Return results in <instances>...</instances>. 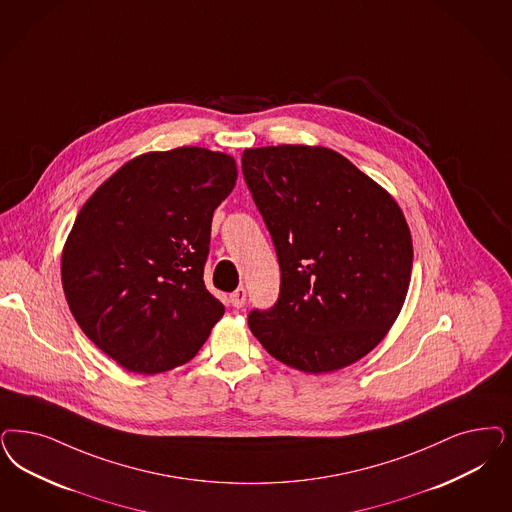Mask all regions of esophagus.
<instances>
[{
	"instance_id": "34e87169",
	"label": "esophagus",
	"mask_w": 512,
	"mask_h": 512,
	"mask_svg": "<svg viewBox=\"0 0 512 512\" xmlns=\"http://www.w3.org/2000/svg\"><path fill=\"white\" fill-rule=\"evenodd\" d=\"M247 293L244 287H238L232 295H230V304L232 308H242L246 304Z\"/></svg>"
}]
</instances>
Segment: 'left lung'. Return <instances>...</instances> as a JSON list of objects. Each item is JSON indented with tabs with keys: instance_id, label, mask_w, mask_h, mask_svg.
Here are the masks:
<instances>
[{
	"instance_id": "obj_1",
	"label": "left lung",
	"mask_w": 512,
	"mask_h": 512,
	"mask_svg": "<svg viewBox=\"0 0 512 512\" xmlns=\"http://www.w3.org/2000/svg\"><path fill=\"white\" fill-rule=\"evenodd\" d=\"M242 172L276 247L282 283L249 329L266 352L321 374L359 361L405 304L412 238L393 196L327 147L246 149Z\"/></svg>"
}]
</instances>
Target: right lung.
<instances>
[{
    "label": "right lung",
    "mask_w": 512,
    "mask_h": 512,
    "mask_svg": "<svg viewBox=\"0 0 512 512\" xmlns=\"http://www.w3.org/2000/svg\"><path fill=\"white\" fill-rule=\"evenodd\" d=\"M236 162L204 147L128 160L77 213L62 285L83 333L126 371L191 361L225 306L204 285L215 208Z\"/></svg>",
    "instance_id": "1"
}]
</instances>
